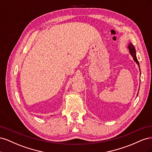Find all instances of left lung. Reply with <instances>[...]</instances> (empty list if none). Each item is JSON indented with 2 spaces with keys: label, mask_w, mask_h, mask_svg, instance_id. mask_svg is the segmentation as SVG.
<instances>
[{
  "label": "left lung",
  "mask_w": 152,
  "mask_h": 152,
  "mask_svg": "<svg viewBox=\"0 0 152 152\" xmlns=\"http://www.w3.org/2000/svg\"><path fill=\"white\" fill-rule=\"evenodd\" d=\"M128 49L129 50V53L130 54H131V56H132L133 59H134V61L138 65V66H140V63L138 62V60H137V57H136V49H135V48L134 45H133V44L132 43H130L128 45ZM140 75H141V72H140ZM138 94V93H137Z\"/></svg>",
  "instance_id": "obj_1"
}]
</instances>
